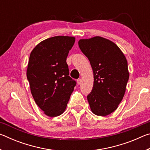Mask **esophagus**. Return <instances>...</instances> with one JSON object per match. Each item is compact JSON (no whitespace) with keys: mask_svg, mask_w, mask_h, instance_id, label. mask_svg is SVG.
<instances>
[{"mask_svg":"<svg viewBox=\"0 0 150 150\" xmlns=\"http://www.w3.org/2000/svg\"><path fill=\"white\" fill-rule=\"evenodd\" d=\"M77 81L78 85H81V83H82V79H79Z\"/></svg>","mask_w":150,"mask_h":150,"instance_id":"esophagus-1","label":"esophagus"}]
</instances>
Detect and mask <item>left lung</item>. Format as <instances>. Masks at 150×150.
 Returning <instances> with one entry per match:
<instances>
[{
  "mask_svg": "<svg viewBox=\"0 0 150 150\" xmlns=\"http://www.w3.org/2000/svg\"><path fill=\"white\" fill-rule=\"evenodd\" d=\"M78 44L93 71V90L87 96L91 110L97 116H107L116 110L125 94L129 79L126 58L117 45L105 38L81 39Z\"/></svg>",
  "mask_w": 150,
  "mask_h": 150,
  "instance_id": "obj_1",
  "label": "left lung"
}]
</instances>
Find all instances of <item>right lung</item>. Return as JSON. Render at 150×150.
Segmentation results:
<instances>
[{
    "label": "right lung",
    "instance_id": "right-lung-1",
    "mask_svg": "<svg viewBox=\"0 0 150 150\" xmlns=\"http://www.w3.org/2000/svg\"><path fill=\"white\" fill-rule=\"evenodd\" d=\"M75 38L59 35L40 42L30 55L27 79L35 103L44 113L55 117L65 110L76 82L66 62Z\"/></svg>",
    "mask_w": 150,
    "mask_h": 150
}]
</instances>
